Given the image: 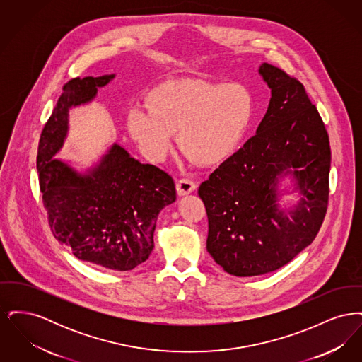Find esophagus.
Returning a JSON list of instances; mask_svg holds the SVG:
<instances>
[{
	"mask_svg": "<svg viewBox=\"0 0 362 362\" xmlns=\"http://www.w3.org/2000/svg\"><path fill=\"white\" fill-rule=\"evenodd\" d=\"M195 183L192 182V180H189V179H179L177 182H176V191H177V194L179 195H187L189 192H192L194 189H195Z\"/></svg>",
	"mask_w": 362,
	"mask_h": 362,
	"instance_id": "34e87169",
	"label": "esophagus"
}]
</instances>
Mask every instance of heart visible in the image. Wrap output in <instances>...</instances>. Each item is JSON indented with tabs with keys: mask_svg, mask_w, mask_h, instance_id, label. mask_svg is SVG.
<instances>
[{
	"mask_svg": "<svg viewBox=\"0 0 362 362\" xmlns=\"http://www.w3.org/2000/svg\"><path fill=\"white\" fill-rule=\"evenodd\" d=\"M252 111V95L241 84L182 78L155 88L148 107H133L127 130L151 160L167 152L176 133L177 145L189 158L213 164L236 149Z\"/></svg>",
	"mask_w": 362,
	"mask_h": 362,
	"instance_id": "obj_1",
	"label": "heart"
}]
</instances>
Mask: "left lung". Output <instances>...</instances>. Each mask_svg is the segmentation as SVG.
I'll list each match as a JSON object with an SVG mask.
<instances>
[{"mask_svg": "<svg viewBox=\"0 0 362 362\" xmlns=\"http://www.w3.org/2000/svg\"><path fill=\"white\" fill-rule=\"evenodd\" d=\"M272 89L266 115L236 153L198 189L206 207L209 254L230 276H262L308 247L328 205L331 149L325 123L304 86L262 64ZM291 174L302 194L297 206L279 205V179Z\"/></svg>", "mask_w": 362, "mask_h": 362, "instance_id": "obj_1", "label": "left lung"}]
</instances>
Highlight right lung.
I'll list each match as a JSON object with an SVG mask.
<instances>
[{
  "mask_svg": "<svg viewBox=\"0 0 362 362\" xmlns=\"http://www.w3.org/2000/svg\"><path fill=\"white\" fill-rule=\"evenodd\" d=\"M114 77H76L64 86L40 134L36 167L54 238L80 260L129 272L155 247L157 216L176 199L173 177L139 163L118 144L88 173L52 158L68 134L70 108L90 102Z\"/></svg>",
  "mask_w": 362,
  "mask_h": 362,
  "instance_id": "1",
  "label": "right lung"
}]
</instances>
